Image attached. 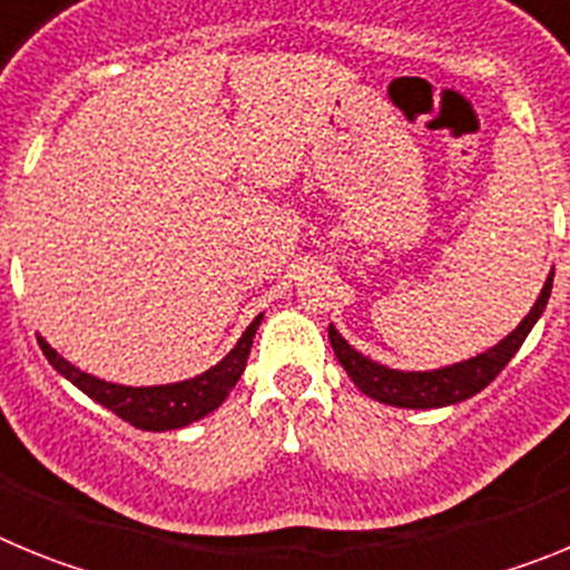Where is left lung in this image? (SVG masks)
Here are the masks:
<instances>
[{
  "label": "left lung",
  "instance_id": "8db88e82",
  "mask_svg": "<svg viewBox=\"0 0 570 570\" xmlns=\"http://www.w3.org/2000/svg\"><path fill=\"white\" fill-rule=\"evenodd\" d=\"M551 282L553 274L548 276L546 288H542L540 299L533 302L531 314L517 325L513 334H508L505 340L497 347L485 351V354L473 356V360L460 362V365L440 367V371H394V367L376 365L367 356H362L360 351L347 345L336 328L331 325L328 340L334 345L336 360L342 362V367L347 371V376L354 380V385L360 387L362 394H367L376 402H387V405L396 407H442L454 405V402L468 400V396L480 394L482 387L491 385L497 380L502 367L511 362V356L517 354L525 342L528 331L533 328V322L540 320V314L546 311L548 296H551Z\"/></svg>",
  "mask_w": 570,
  "mask_h": 570
}]
</instances>
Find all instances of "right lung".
<instances>
[{
	"label": "right lung",
	"mask_w": 570,
	"mask_h": 570,
	"mask_svg": "<svg viewBox=\"0 0 570 570\" xmlns=\"http://www.w3.org/2000/svg\"><path fill=\"white\" fill-rule=\"evenodd\" d=\"M259 320L262 316H256V320L250 322L248 331L242 334V340L236 342L234 351H230L219 365H214L210 371L199 374L196 380L174 382V385H114V382L97 380V376L85 374V371L73 367L70 362H65L45 340H39V347H42V354L48 356V362L57 367L59 374L68 376V380L73 382L79 391H85L90 400H97L99 405L114 411L116 416H122V420L130 422L134 428H142V431H174V428H185L190 425V422L203 420V416H208L214 407L223 405L228 391L239 382L242 371H245V362H248L254 334L256 328H259Z\"/></svg>",
	"instance_id": "right-lung-1"
}]
</instances>
